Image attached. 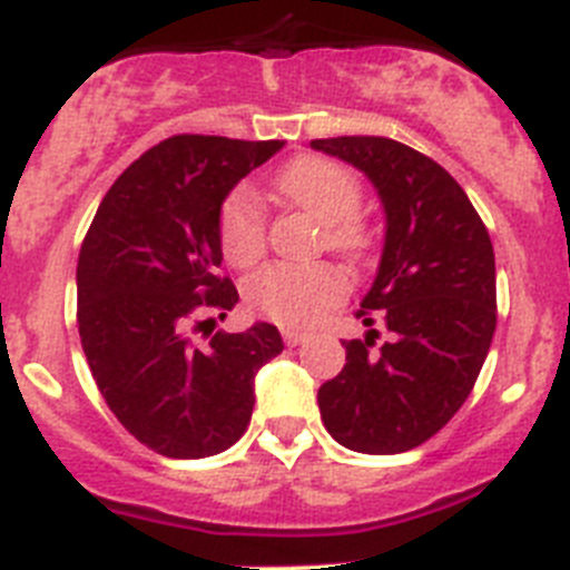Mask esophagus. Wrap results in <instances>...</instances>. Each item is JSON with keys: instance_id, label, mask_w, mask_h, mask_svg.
<instances>
[{"instance_id": "obj_1", "label": "esophagus", "mask_w": 570, "mask_h": 570, "mask_svg": "<svg viewBox=\"0 0 570 570\" xmlns=\"http://www.w3.org/2000/svg\"><path fill=\"white\" fill-rule=\"evenodd\" d=\"M282 340L288 342L291 347H296V345H302V342L308 340V334H302V331H291V328H285V331H282Z\"/></svg>"}]
</instances>
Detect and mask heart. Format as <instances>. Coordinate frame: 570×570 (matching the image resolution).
Returning <instances> with one entry per match:
<instances>
[{
    "mask_svg": "<svg viewBox=\"0 0 570 570\" xmlns=\"http://www.w3.org/2000/svg\"><path fill=\"white\" fill-rule=\"evenodd\" d=\"M276 190L291 205L322 223V242L331 250L360 259L367 250V230L360 223L362 185L340 163L305 156L276 174ZM219 245L230 265L248 268L265 250V216L250 190H234L219 210ZM347 294V276L331 262L288 265L271 262L245 279V302L256 314L308 328L336 308Z\"/></svg>",
    "mask_w": 570,
    "mask_h": 570,
    "instance_id": "heart-1",
    "label": "heart"
}]
</instances>
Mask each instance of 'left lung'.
<instances>
[{"label":"left lung","instance_id":"left-lung-1","mask_svg":"<svg viewBox=\"0 0 570 570\" xmlns=\"http://www.w3.org/2000/svg\"><path fill=\"white\" fill-rule=\"evenodd\" d=\"M354 165L385 210L376 279L362 322L385 320L391 342H342L345 367L320 387V414L340 445L402 454L448 425L480 376L497 328L493 245L454 176L385 136L314 139Z\"/></svg>","mask_w":570,"mask_h":570}]
</instances>
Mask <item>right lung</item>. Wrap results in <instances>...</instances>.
<instances>
[{"instance_id":"1","label":"right lung","mask_w":570,"mask_h":570,"mask_svg":"<svg viewBox=\"0 0 570 570\" xmlns=\"http://www.w3.org/2000/svg\"><path fill=\"white\" fill-rule=\"evenodd\" d=\"M282 145L170 136L110 185L79 250L77 325L90 374L125 431L170 460L228 451L250 422L256 371L285 347L268 322L216 331L203 347L188 336L199 316L225 320L239 302L234 282L216 276L219 210Z\"/></svg>"}]
</instances>
